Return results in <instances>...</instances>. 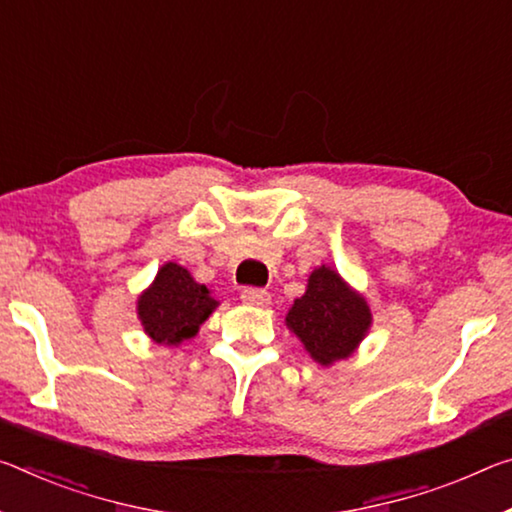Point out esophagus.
<instances>
[{
	"instance_id": "34e87169",
	"label": "esophagus",
	"mask_w": 512,
	"mask_h": 512,
	"mask_svg": "<svg viewBox=\"0 0 512 512\" xmlns=\"http://www.w3.org/2000/svg\"><path fill=\"white\" fill-rule=\"evenodd\" d=\"M241 300L248 305H257V307H264L271 303V294L266 289H259V287H246L241 291Z\"/></svg>"
}]
</instances>
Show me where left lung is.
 Returning <instances> with one entry per match:
<instances>
[{"instance_id":"1","label":"left lung","mask_w":512,"mask_h":512,"mask_svg":"<svg viewBox=\"0 0 512 512\" xmlns=\"http://www.w3.org/2000/svg\"><path fill=\"white\" fill-rule=\"evenodd\" d=\"M285 321L312 360L328 367L360 346L371 328V310L364 296L323 264L312 271L305 294L294 300Z\"/></svg>"}]
</instances>
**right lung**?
I'll return each instance as SVG.
<instances>
[{
	"instance_id": "add662e5",
	"label": "right lung",
	"mask_w": 512,
	"mask_h": 512,
	"mask_svg": "<svg viewBox=\"0 0 512 512\" xmlns=\"http://www.w3.org/2000/svg\"><path fill=\"white\" fill-rule=\"evenodd\" d=\"M216 307L218 300L212 298V291L193 280L184 266L168 262L139 296L136 314L152 342L180 346L184 339L198 335Z\"/></svg>"
}]
</instances>
